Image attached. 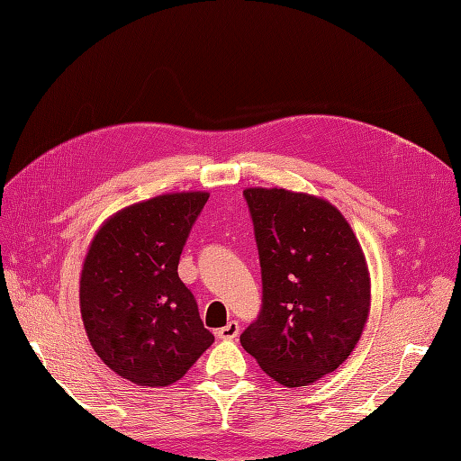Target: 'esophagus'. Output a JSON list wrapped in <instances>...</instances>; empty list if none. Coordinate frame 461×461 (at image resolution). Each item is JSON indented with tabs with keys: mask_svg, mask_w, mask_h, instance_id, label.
Returning <instances> with one entry per match:
<instances>
[{
	"mask_svg": "<svg viewBox=\"0 0 461 461\" xmlns=\"http://www.w3.org/2000/svg\"><path fill=\"white\" fill-rule=\"evenodd\" d=\"M239 330H240L239 323H236V321H230V323H227L225 327H221V329L215 330V337L219 340H232V339L239 337Z\"/></svg>",
	"mask_w": 461,
	"mask_h": 461,
	"instance_id": "obj_1",
	"label": "esophagus"
}]
</instances>
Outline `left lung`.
Wrapping results in <instances>:
<instances>
[{
	"instance_id": "1",
	"label": "left lung",
	"mask_w": 461,
	"mask_h": 461,
	"mask_svg": "<svg viewBox=\"0 0 461 461\" xmlns=\"http://www.w3.org/2000/svg\"><path fill=\"white\" fill-rule=\"evenodd\" d=\"M259 249L263 308L240 337L278 384L308 386L352 354L367 323L371 276L350 222L330 202L246 188Z\"/></svg>"
}]
</instances>
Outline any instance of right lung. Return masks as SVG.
Instances as JSON below:
<instances>
[{"label": "right lung", "instance_id": "1", "mask_svg": "<svg viewBox=\"0 0 461 461\" xmlns=\"http://www.w3.org/2000/svg\"><path fill=\"white\" fill-rule=\"evenodd\" d=\"M207 192H169L119 209L80 271V315L94 352L138 386H169L213 344L178 259Z\"/></svg>", "mask_w": 461, "mask_h": 461}]
</instances>
